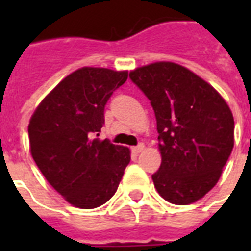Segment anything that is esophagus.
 <instances>
[{
    "label": "esophagus",
    "instance_id": "esophagus-1",
    "mask_svg": "<svg viewBox=\"0 0 251 251\" xmlns=\"http://www.w3.org/2000/svg\"><path fill=\"white\" fill-rule=\"evenodd\" d=\"M143 150H145V145H143V143H141V145H138V146H135V147H133V149H131V151H133L134 153H141Z\"/></svg>",
    "mask_w": 251,
    "mask_h": 251
}]
</instances>
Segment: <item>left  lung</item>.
<instances>
[{
  "instance_id": "left-lung-1",
  "label": "left lung",
  "mask_w": 251,
  "mask_h": 251,
  "mask_svg": "<svg viewBox=\"0 0 251 251\" xmlns=\"http://www.w3.org/2000/svg\"><path fill=\"white\" fill-rule=\"evenodd\" d=\"M156 117L161 164L152 175L157 193L190 204L218 183L234 145V120L214 87L189 69L155 62L130 73Z\"/></svg>"
}]
</instances>
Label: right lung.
<instances>
[{"mask_svg":"<svg viewBox=\"0 0 251 251\" xmlns=\"http://www.w3.org/2000/svg\"><path fill=\"white\" fill-rule=\"evenodd\" d=\"M127 72L82 68L61 80L29 120V149L50 185L70 204L96 208L117 191L130 163L127 147L100 141L106 101Z\"/></svg>","mask_w":251,"mask_h":251,"instance_id":"1","label":"right lung"}]
</instances>
